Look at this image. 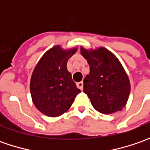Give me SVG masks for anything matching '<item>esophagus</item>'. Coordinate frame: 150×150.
<instances>
[{
	"label": "esophagus",
	"mask_w": 150,
	"mask_h": 150,
	"mask_svg": "<svg viewBox=\"0 0 150 150\" xmlns=\"http://www.w3.org/2000/svg\"><path fill=\"white\" fill-rule=\"evenodd\" d=\"M77 87H78V88H80L81 90L83 89V81L77 83Z\"/></svg>",
	"instance_id": "1"
}]
</instances>
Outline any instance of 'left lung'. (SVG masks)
<instances>
[{
    "label": "left lung",
    "instance_id": "1",
    "mask_svg": "<svg viewBox=\"0 0 150 150\" xmlns=\"http://www.w3.org/2000/svg\"><path fill=\"white\" fill-rule=\"evenodd\" d=\"M90 72L83 79V92L97 111L104 114L121 111L130 93L129 78L117 57L108 50L81 48Z\"/></svg>",
    "mask_w": 150,
    "mask_h": 150
}]
</instances>
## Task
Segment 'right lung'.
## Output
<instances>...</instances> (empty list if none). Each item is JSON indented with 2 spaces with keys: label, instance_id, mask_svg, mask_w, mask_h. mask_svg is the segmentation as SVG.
<instances>
[{
  "label": "right lung",
  "instance_id": "add662e5",
  "mask_svg": "<svg viewBox=\"0 0 150 150\" xmlns=\"http://www.w3.org/2000/svg\"><path fill=\"white\" fill-rule=\"evenodd\" d=\"M76 48L64 51L59 46L47 52L32 73L30 91L36 108L49 117L67 112L81 92L67 69L68 59Z\"/></svg>",
  "mask_w": 150,
  "mask_h": 150
}]
</instances>
